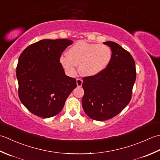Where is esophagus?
<instances>
[{
  "instance_id": "1",
  "label": "esophagus",
  "mask_w": 160,
  "mask_h": 160,
  "mask_svg": "<svg viewBox=\"0 0 160 160\" xmlns=\"http://www.w3.org/2000/svg\"><path fill=\"white\" fill-rule=\"evenodd\" d=\"M82 83H83V80L81 79H77V85L78 87H81L82 86Z\"/></svg>"
}]
</instances>
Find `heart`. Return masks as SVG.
<instances>
[{
  "label": "heart",
  "mask_w": 160,
  "mask_h": 160,
  "mask_svg": "<svg viewBox=\"0 0 160 160\" xmlns=\"http://www.w3.org/2000/svg\"><path fill=\"white\" fill-rule=\"evenodd\" d=\"M67 56H62L60 61L70 74L76 72L79 66V72L85 77H92L102 72L109 64L112 52L106 45L87 43L79 41L68 49Z\"/></svg>",
  "instance_id": "obj_1"
}]
</instances>
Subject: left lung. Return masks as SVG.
Instances as JSON below:
<instances>
[{
  "label": "left lung",
  "mask_w": 160,
  "mask_h": 160,
  "mask_svg": "<svg viewBox=\"0 0 160 160\" xmlns=\"http://www.w3.org/2000/svg\"><path fill=\"white\" fill-rule=\"evenodd\" d=\"M111 49L108 66L95 76L84 77L82 106L91 119L112 118L129 103L136 79L135 61L128 51L112 41L104 42Z\"/></svg>",
  "instance_id": "1"
}]
</instances>
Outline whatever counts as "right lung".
Wrapping results in <instances>:
<instances>
[{
    "mask_svg": "<svg viewBox=\"0 0 160 160\" xmlns=\"http://www.w3.org/2000/svg\"><path fill=\"white\" fill-rule=\"evenodd\" d=\"M68 39H43L22 51L16 67L18 97L29 111L43 118L59 113L75 88L76 79L67 76L60 63Z\"/></svg>",
    "mask_w": 160,
    "mask_h": 160,
    "instance_id": "add662e5",
    "label": "right lung"
}]
</instances>
